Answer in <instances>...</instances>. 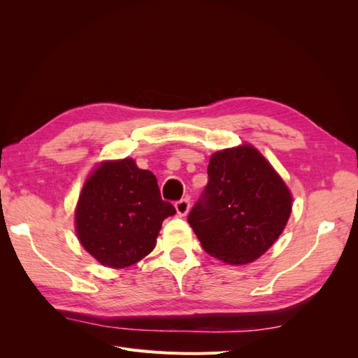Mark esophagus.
I'll return each instance as SVG.
<instances>
[{
	"label": "esophagus",
	"instance_id": "34e87169",
	"mask_svg": "<svg viewBox=\"0 0 358 358\" xmlns=\"http://www.w3.org/2000/svg\"><path fill=\"white\" fill-rule=\"evenodd\" d=\"M175 208H176V212H178L179 216H187L188 212H189V208H191L189 200H188V199L179 200V201L175 204Z\"/></svg>",
	"mask_w": 358,
	"mask_h": 358
}]
</instances>
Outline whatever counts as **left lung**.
Masks as SVG:
<instances>
[{
    "instance_id": "1",
    "label": "left lung",
    "mask_w": 358,
    "mask_h": 358,
    "mask_svg": "<svg viewBox=\"0 0 358 358\" xmlns=\"http://www.w3.org/2000/svg\"><path fill=\"white\" fill-rule=\"evenodd\" d=\"M209 183L188 222L203 249L230 266L254 263L282 234L292 210L284 179L251 143L216 150Z\"/></svg>"
}]
</instances>
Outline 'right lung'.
<instances>
[{"label":"right lung","instance_id":"1","mask_svg":"<svg viewBox=\"0 0 358 358\" xmlns=\"http://www.w3.org/2000/svg\"><path fill=\"white\" fill-rule=\"evenodd\" d=\"M152 171L133 158L104 159L86 178L74 209L76 236L104 267L125 268L154 251L162 221L175 215Z\"/></svg>","mask_w":358,"mask_h":358}]
</instances>
